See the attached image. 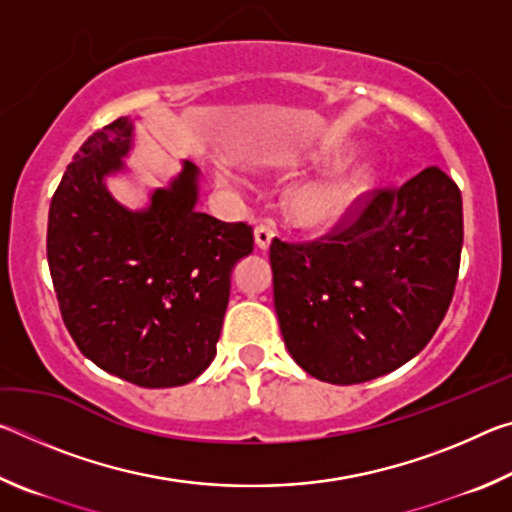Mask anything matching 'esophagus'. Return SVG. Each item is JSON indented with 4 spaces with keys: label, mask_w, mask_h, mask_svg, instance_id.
<instances>
[{
    "label": "esophagus",
    "mask_w": 512,
    "mask_h": 512,
    "mask_svg": "<svg viewBox=\"0 0 512 512\" xmlns=\"http://www.w3.org/2000/svg\"><path fill=\"white\" fill-rule=\"evenodd\" d=\"M275 237V225L271 223H259L255 228V244L259 250H266L271 246V241Z\"/></svg>",
    "instance_id": "1"
}]
</instances>
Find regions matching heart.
I'll return each mask as SVG.
<instances>
[{
  "instance_id": "b5f03b06",
  "label": "heart",
  "mask_w": 512,
  "mask_h": 512,
  "mask_svg": "<svg viewBox=\"0 0 512 512\" xmlns=\"http://www.w3.org/2000/svg\"><path fill=\"white\" fill-rule=\"evenodd\" d=\"M216 178L223 185L232 183V173L228 169H219ZM370 183L372 173L366 167L329 171L325 176L307 180V183L291 189L287 201L289 212L293 221L302 228H329L357 207L363 194L368 192Z\"/></svg>"
}]
</instances>
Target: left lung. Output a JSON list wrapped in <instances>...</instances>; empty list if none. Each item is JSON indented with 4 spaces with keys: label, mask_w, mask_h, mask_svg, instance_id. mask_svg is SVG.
Listing matches in <instances>:
<instances>
[{
    "label": "left lung",
    "mask_w": 512,
    "mask_h": 512,
    "mask_svg": "<svg viewBox=\"0 0 512 512\" xmlns=\"http://www.w3.org/2000/svg\"><path fill=\"white\" fill-rule=\"evenodd\" d=\"M461 248V192L438 167L377 192L327 239H273L275 314L293 361L339 386L404 366L443 323Z\"/></svg>",
    "instance_id": "8db88e82"
}]
</instances>
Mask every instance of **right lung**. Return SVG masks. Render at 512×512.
I'll use <instances>...</instances> for the list:
<instances>
[{"instance_id": "add662e5", "label": "right lung", "mask_w": 512, "mask_h": 512, "mask_svg": "<svg viewBox=\"0 0 512 512\" xmlns=\"http://www.w3.org/2000/svg\"><path fill=\"white\" fill-rule=\"evenodd\" d=\"M135 119L92 133L49 205L47 262L65 327L101 370L144 388L183 386L210 366L230 275L253 228L198 212L201 171L183 160L142 210L108 178L128 173Z\"/></svg>"}]
</instances>
